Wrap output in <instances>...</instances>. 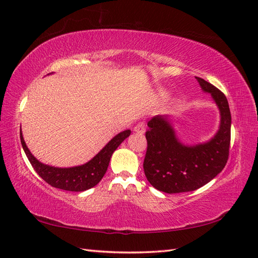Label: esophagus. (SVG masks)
<instances>
[{
	"label": "esophagus",
	"mask_w": 258,
	"mask_h": 258,
	"mask_svg": "<svg viewBox=\"0 0 258 258\" xmlns=\"http://www.w3.org/2000/svg\"><path fill=\"white\" fill-rule=\"evenodd\" d=\"M134 132L135 133H145V125L143 123H140L137 124L134 126Z\"/></svg>",
	"instance_id": "1"
}]
</instances>
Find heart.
Returning a JSON list of instances; mask_svg holds the SVG:
<instances>
[{"instance_id":"1","label":"heart","mask_w":258,"mask_h":258,"mask_svg":"<svg viewBox=\"0 0 258 258\" xmlns=\"http://www.w3.org/2000/svg\"><path fill=\"white\" fill-rule=\"evenodd\" d=\"M161 96H162V97H164V98H166V97H168V94H167L166 91H161Z\"/></svg>"}]
</instances>
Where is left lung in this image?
Here are the masks:
<instances>
[{
	"mask_svg": "<svg viewBox=\"0 0 258 258\" xmlns=\"http://www.w3.org/2000/svg\"><path fill=\"white\" fill-rule=\"evenodd\" d=\"M195 78L219 110V127L210 140L184 144L176 134L172 116L156 115L147 123L145 175L155 188L168 194L192 192L204 186L221 172L228 160L231 136L228 100L215 86Z\"/></svg>",
	"mask_w": 258,
	"mask_h": 258,
	"instance_id": "1",
	"label": "left lung"
}]
</instances>
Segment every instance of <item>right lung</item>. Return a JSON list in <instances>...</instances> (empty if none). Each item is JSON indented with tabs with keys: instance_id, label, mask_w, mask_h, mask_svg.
Listing matches in <instances>:
<instances>
[{
	"instance_id": "1",
	"label": "right lung",
	"mask_w": 258,
	"mask_h": 258,
	"mask_svg": "<svg viewBox=\"0 0 258 258\" xmlns=\"http://www.w3.org/2000/svg\"><path fill=\"white\" fill-rule=\"evenodd\" d=\"M131 135V130L123 131L116 134L99 153L81 166L71 168H57L49 164H44L39 161L37 158L30 153L29 148L25 143L21 130L22 146L27 156L32 168L35 169L39 176L50 184L51 186L71 190V192H84L86 189L96 186L101 181L104 173L107 172L109 162L115 149L124 142L125 138Z\"/></svg>"
}]
</instances>
